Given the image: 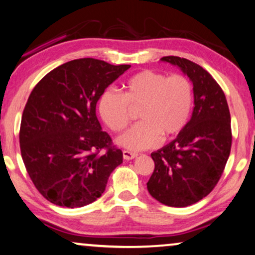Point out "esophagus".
Segmentation results:
<instances>
[{"label":"esophagus","instance_id":"34e87169","mask_svg":"<svg viewBox=\"0 0 255 255\" xmlns=\"http://www.w3.org/2000/svg\"><path fill=\"white\" fill-rule=\"evenodd\" d=\"M122 154H124L125 159H133L137 156L136 152H131L129 150H124V151H122Z\"/></svg>","mask_w":255,"mask_h":255}]
</instances>
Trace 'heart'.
<instances>
[{"label": "heart", "mask_w": 255, "mask_h": 255, "mask_svg": "<svg viewBox=\"0 0 255 255\" xmlns=\"http://www.w3.org/2000/svg\"><path fill=\"white\" fill-rule=\"evenodd\" d=\"M192 86L185 77L151 70L141 71L124 84V93L106 90L98 101L103 121L119 133L130 120V108H138L140 121L118 138V144L129 150H143L181 133L192 108Z\"/></svg>", "instance_id": "obj_1"}]
</instances>
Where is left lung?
Instances as JSON below:
<instances>
[{
    "label": "left lung",
    "instance_id": "1",
    "mask_svg": "<svg viewBox=\"0 0 255 255\" xmlns=\"http://www.w3.org/2000/svg\"><path fill=\"white\" fill-rule=\"evenodd\" d=\"M181 69L193 85V107L183 130L151 152L155 169L147 189L156 201L174 208L195 204L212 191L229 159L232 133L225 94L208 71L185 58H161Z\"/></svg>",
    "mask_w": 255,
    "mask_h": 255
}]
</instances>
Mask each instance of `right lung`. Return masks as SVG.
Here are the masks:
<instances>
[{
    "label": "right lung",
    "instance_id": "1",
    "mask_svg": "<svg viewBox=\"0 0 255 255\" xmlns=\"http://www.w3.org/2000/svg\"><path fill=\"white\" fill-rule=\"evenodd\" d=\"M129 67L74 59L47 73L32 90L23 111L19 145L30 178L49 202L71 209L91 204L122 163V151L103 131L96 107Z\"/></svg>",
    "mask_w": 255,
    "mask_h": 255
}]
</instances>
